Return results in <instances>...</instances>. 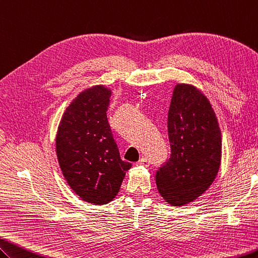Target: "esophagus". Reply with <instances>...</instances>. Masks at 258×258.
Returning a JSON list of instances; mask_svg holds the SVG:
<instances>
[{"label": "esophagus", "mask_w": 258, "mask_h": 258, "mask_svg": "<svg viewBox=\"0 0 258 258\" xmlns=\"http://www.w3.org/2000/svg\"><path fill=\"white\" fill-rule=\"evenodd\" d=\"M149 164H150V161L147 158H142L137 162V165H141V167H149Z\"/></svg>", "instance_id": "obj_1"}]
</instances>
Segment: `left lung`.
I'll return each instance as SVG.
<instances>
[{"instance_id": "obj_1", "label": "left lung", "mask_w": 258, "mask_h": 258, "mask_svg": "<svg viewBox=\"0 0 258 258\" xmlns=\"http://www.w3.org/2000/svg\"><path fill=\"white\" fill-rule=\"evenodd\" d=\"M171 156L157 171L160 196L183 207L208 190L219 172L222 135L215 111L201 90L176 84L168 113Z\"/></svg>"}]
</instances>
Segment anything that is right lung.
<instances>
[{"label":"right lung","mask_w":258,"mask_h":258,"mask_svg":"<svg viewBox=\"0 0 258 258\" xmlns=\"http://www.w3.org/2000/svg\"><path fill=\"white\" fill-rule=\"evenodd\" d=\"M111 89L81 91L66 108L56 134V156L67 184L83 201L104 205L117 197L130 162L120 158L107 119Z\"/></svg>","instance_id":"obj_1"}]
</instances>
